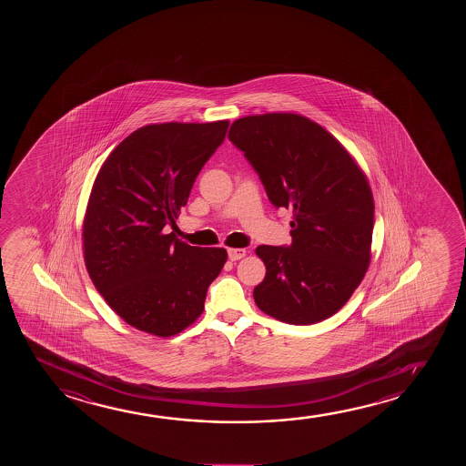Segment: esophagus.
Returning <instances> with one entry per match:
<instances>
[{"label":"esophagus","instance_id":"obj_1","mask_svg":"<svg viewBox=\"0 0 466 466\" xmlns=\"http://www.w3.org/2000/svg\"><path fill=\"white\" fill-rule=\"evenodd\" d=\"M228 255H229L230 261H238L247 255V251L243 248H229L228 249Z\"/></svg>","mask_w":466,"mask_h":466}]
</instances>
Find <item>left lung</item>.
<instances>
[{
    "label": "left lung",
    "mask_w": 466,
    "mask_h": 466,
    "mask_svg": "<svg viewBox=\"0 0 466 466\" xmlns=\"http://www.w3.org/2000/svg\"><path fill=\"white\" fill-rule=\"evenodd\" d=\"M228 137L259 175L268 200L293 210L291 245L256 248L268 268L253 291L256 306L289 325L329 319L370 268V181L349 151L304 116H247L232 122Z\"/></svg>",
    "instance_id": "8db88e82"
}]
</instances>
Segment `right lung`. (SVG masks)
Segmentation results:
<instances>
[{
  "label": "right lung",
  "mask_w": 466,
  "mask_h": 466,
  "mask_svg": "<svg viewBox=\"0 0 466 466\" xmlns=\"http://www.w3.org/2000/svg\"><path fill=\"white\" fill-rule=\"evenodd\" d=\"M228 127L229 121L145 126L96 175L84 217V261L106 304L140 331L168 338L192 325L228 259L224 248L167 234Z\"/></svg>",
  "instance_id": "1"
}]
</instances>
